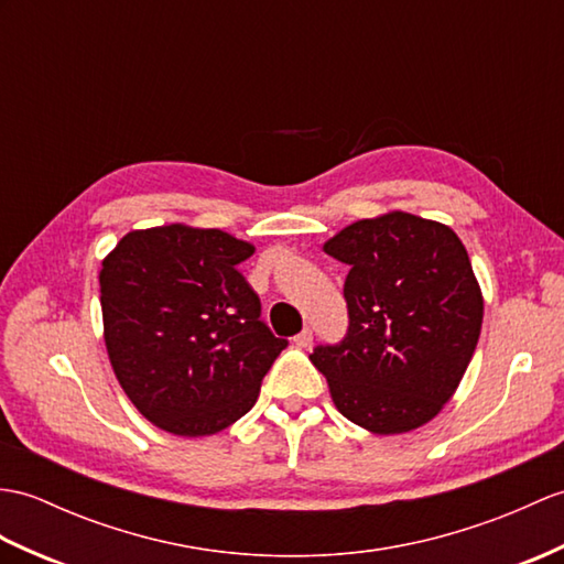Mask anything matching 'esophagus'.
Instances as JSON below:
<instances>
[{"label":"esophagus","instance_id":"34e87169","mask_svg":"<svg viewBox=\"0 0 564 564\" xmlns=\"http://www.w3.org/2000/svg\"><path fill=\"white\" fill-rule=\"evenodd\" d=\"M295 346L300 348H307L312 346V329H303L297 336H295Z\"/></svg>","mask_w":564,"mask_h":564}]
</instances>
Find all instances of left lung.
Returning <instances> with one entry per match:
<instances>
[{"label":"left lung","instance_id":"obj_1","mask_svg":"<svg viewBox=\"0 0 564 564\" xmlns=\"http://www.w3.org/2000/svg\"><path fill=\"white\" fill-rule=\"evenodd\" d=\"M348 264V329L312 350L350 423L399 435L452 399L480 336L482 295L456 232L394 212L365 218L324 245Z\"/></svg>","mask_w":564,"mask_h":564}]
</instances>
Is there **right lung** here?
Returning <instances> with one entry per match:
<instances>
[{"mask_svg":"<svg viewBox=\"0 0 564 564\" xmlns=\"http://www.w3.org/2000/svg\"><path fill=\"white\" fill-rule=\"evenodd\" d=\"M250 242L216 228L132 230L105 257V346L124 394L153 425L182 437L226 430L252 409L288 346L261 322L238 271Z\"/></svg>","mask_w":564,"mask_h":564,"instance_id":"add662e5","label":"right lung"}]
</instances>
